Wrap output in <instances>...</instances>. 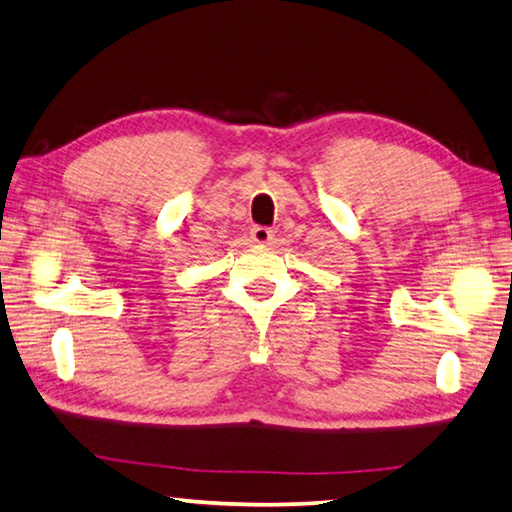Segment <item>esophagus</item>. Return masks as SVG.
I'll return each instance as SVG.
<instances>
[{
	"mask_svg": "<svg viewBox=\"0 0 512 512\" xmlns=\"http://www.w3.org/2000/svg\"><path fill=\"white\" fill-rule=\"evenodd\" d=\"M251 240H254L256 245H270L274 240V231L267 227H254L251 229Z\"/></svg>",
	"mask_w": 512,
	"mask_h": 512,
	"instance_id": "34e87169",
	"label": "esophagus"
}]
</instances>
